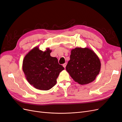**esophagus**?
I'll return each mask as SVG.
<instances>
[{
  "label": "esophagus",
  "instance_id": "1",
  "mask_svg": "<svg viewBox=\"0 0 122 122\" xmlns=\"http://www.w3.org/2000/svg\"><path fill=\"white\" fill-rule=\"evenodd\" d=\"M66 63H64V64H63V66L64 67V68H65L66 67Z\"/></svg>",
  "mask_w": 122,
  "mask_h": 122
}]
</instances>
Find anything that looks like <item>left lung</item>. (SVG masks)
<instances>
[{"instance_id":"8db88e82","label":"left lung","mask_w":122,"mask_h":122,"mask_svg":"<svg viewBox=\"0 0 122 122\" xmlns=\"http://www.w3.org/2000/svg\"><path fill=\"white\" fill-rule=\"evenodd\" d=\"M101 62L97 55L88 48L76 47L71 51L66 69L74 81L83 85L95 80L99 75Z\"/></svg>"}]
</instances>
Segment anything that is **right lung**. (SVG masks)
<instances>
[{"label":"right lung","mask_w":122,"mask_h":122,"mask_svg":"<svg viewBox=\"0 0 122 122\" xmlns=\"http://www.w3.org/2000/svg\"><path fill=\"white\" fill-rule=\"evenodd\" d=\"M51 51L49 48L43 51L36 47L24 58L23 71L27 81L37 89L51 88L56 84L59 73L64 69L57 58L51 56Z\"/></svg>","instance_id":"obj_1"}]
</instances>
